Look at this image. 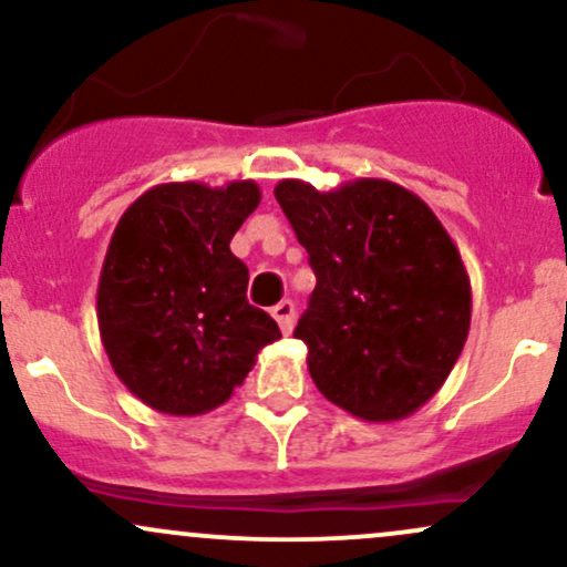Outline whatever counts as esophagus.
Segmentation results:
<instances>
[{
	"mask_svg": "<svg viewBox=\"0 0 567 567\" xmlns=\"http://www.w3.org/2000/svg\"><path fill=\"white\" fill-rule=\"evenodd\" d=\"M271 317L277 320L279 330L288 336L292 330V322H296V306H292V301H279L277 306H271Z\"/></svg>",
	"mask_w": 567,
	"mask_h": 567,
	"instance_id": "esophagus-1",
	"label": "esophagus"
}]
</instances>
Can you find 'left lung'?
<instances>
[{
    "label": "left lung",
    "instance_id": "1",
    "mask_svg": "<svg viewBox=\"0 0 567 567\" xmlns=\"http://www.w3.org/2000/svg\"><path fill=\"white\" fill-rule=\"evenodd\" d=\"M275 197L317 277L292 333L311 381L362 421L413 415L470 336L472 285L451 234L419 194L383 178L330 192L285 178Z\"/></svg>",
    "mask_w": 567,
    "mask_h": 567
}]
</instances>
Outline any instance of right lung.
I'll list each match as a JSON object with an SVG mask.
<instances>
[{
    "mask_svg": "<svg viewBox=\"0 0 567 567\" xmlns=\"http://www.w3.org/2000/svg\"><path fill=\"white\" fill-rule=\"evenodd\" d=\"M261 202L256 181L159 184L122 213L97 279V330L143 405L202 415L243 386L277 322L247 303L231 237Z\"/></svg>",
    "mask_w": 567,
    "mask_h": 567,
    "instance_id": "add662e5",
    "label": "right lung"
}]
</instances>
